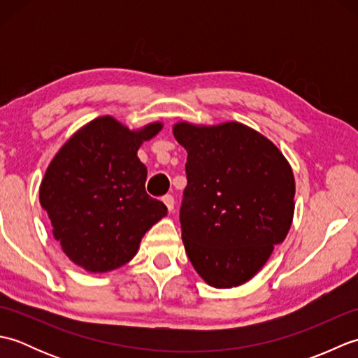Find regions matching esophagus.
Masks as SVG:
<instances>
[{
	"label": "esophagus",
	"mask_w": 358,
	"mask_h": 358,
	"mask_svg": "<svg viewBox=\"0 0 358 358\" xmlns=\"http://www.w3.org/2000/svg\"><path fill=\"white\" fill-rule=\"evenodd\" d=\"M163 203L166 204L167 210H169V212H172V210H173L175 200H173V196H172V195H164V196H163Z\"/></svg>",
	"instance_id": "34e87169"
}]
</instances>
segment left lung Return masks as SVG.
Returning <instances> with one entry per match:
<instances>
[{
	"instance_id": "1",
	"label": "left lung",
	"mask_w": 358,
	"mask_h": 358,
	"mask_svg": "<svg viewBox=\"0 0 358 358\" xmlns=\"http://www.w3.org/2000/svg\"><path fill=\"white\" fill-rule=\"evenodd\" d=\"M173 136L187 150L180 223L189 260L210 286L246 283L292 224L291 166L275 144L235 121H181Z\"/></svg>"
}]
</instances>
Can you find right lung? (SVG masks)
<instances>
[{
  "instance_id": "add662e5",
  "label": "right lung",
  "mask_w": 358,
  "mask_h": 358,
  "mask_svg": "<svg viewBox=\"0 0 358 358\" xmlns=\"http://www.w3.org/2000/svg\"><path fill=\"white\" fill-rule=\"evenodd\" d=\"M152 123L129 131L112 117L95 118L53 157L40 203L64 254L89 272H108L132 260L143 235L167 208L146 192L141 143L162 131Z\"/></svg>"
}]
</instances>
